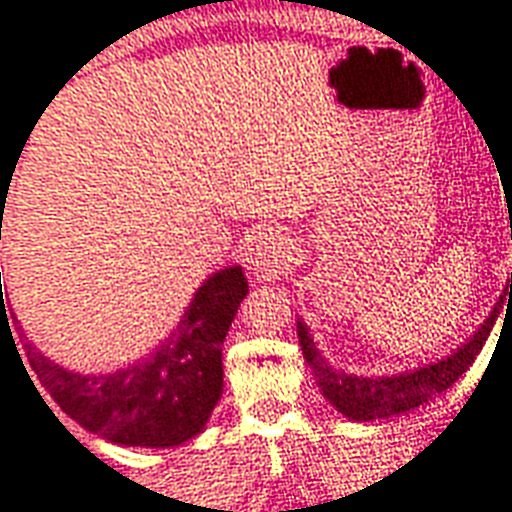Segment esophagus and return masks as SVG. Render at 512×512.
Masks as SVG:
<instances>
[{
    "instance_id": "obj_1",
    "label": "esophagus",
    "mask_w": 512,
    "mask_h": 512,
    "mask_svg": "<svg viewBox=\"0 0 512 512\" xmlns=\"http://www.w3.org/2000/svg\"><path fill=\"white\" fill-rule=\"evenodd\" d=\"M289 261V240L281 229L264 226L253 234L245 248V267L251 270L253 281H270Z\"/></svg>"
}]
</instances>
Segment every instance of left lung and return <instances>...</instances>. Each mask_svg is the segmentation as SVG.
<instances>
[{"label":"left lung","instance_id":"8db88e82","mask_svg":"<svg viewBox=\"0 0 512 512\" xmlns=\"http://www.w3.org/2000/svg\"><path fill=\"white\" fill-rule=\"evenodd\" d=\"M502 302H512V275L505 286V294L494 305V311L488 313L486 322L477 327V333L461 349H455L445 360H436L431 365L395 376H357L335 371L333 365L319 354L308 327L302 322H297V338H300L302 357L313 368V376H316V384H319L324 398L343 417L357 420V423H371V420H387V417L412 412L417 406L434 401L436 395L445 393L447 387H453L458 376L469 371V365L475 363L483 343L488 341Z\"/></svg>","mask_w":512,"mask_h":512}]
</instances>
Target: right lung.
Segmentation results:
<instances>
[{"label":"right lung","instance_id":"right-lung-1","mask_svg":"<svg viewBox=\"0 0 512 512\" xmlns=\"http://www.w3.org/2000/svg\"><path fill=\"white\" fill-rule=\"evenodd\" d=\"M245 294L248 281L242 267L210 275L169 341L114 374H73L37 349L29 365L59 409L92 434L128 447L182 445L204 431L220 401V346ZM0 316L5 319L2 286Z\"/></svg>","mask_w":512,"mask_h":512}]
</instances>
